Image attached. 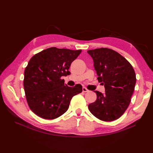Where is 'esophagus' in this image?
<instances>
[{
  "mask_svg": "<svg viewBox=\"0 0 153 153\" xmlns=\"http://www.w3.org/2000/svg\"><path fill=\"white\" fill-rule=\"evenodd\" d=\"M82 91L84 92H89V90H88L86 87H82Z\"/></svg>",
  "mask_w": 153,
  "mask_h": 153,
  "instance_id": "esophagus-1",
  "label": "esophagus"
}]
</instances>
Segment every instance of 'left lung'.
I'll return each mask as SVG.
<instances>
[{
    "mask_svg": "<svg viewBox=\"0 0 153 153\" xmlns=\"http://www.w3.org/2000/svg\"><path fill=\"white\" fill-rule=\"evenodd\" d=\"M94 61L98 80L105 94L94 91L97 99L89 105L92 115L103 121H112L124 113L135 90L136 74L131 64L115 51L101 48L87 51Z\"/></svg>",
    "mask_w": 153,
    "mask_h": 153,
    "instance_id": "8db88e82",
    "label": "left lung"
}]
</instances>
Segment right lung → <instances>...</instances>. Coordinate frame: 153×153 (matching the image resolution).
I'll use <instances>...</instances> for the list:
<instances>
[{"instance_id": "right-lung-1", "label": "right lung", "mask_w": 153, "mask_h": 153, "mask_svg": "<svg viewBox=\"0 0 153 153\" xmlns=\"http://www.w3.org/2000/svg\"><path fill=\"white\" fill-rule=\"evenodd\" d=\"M81 52L51 47L30 59L24 71V87L29 108L38 116L60 117L68 110L73 97L82 92L80 84L68 87L61 79L70 74L71 64Z\"/></svg>"}]
</instances>
